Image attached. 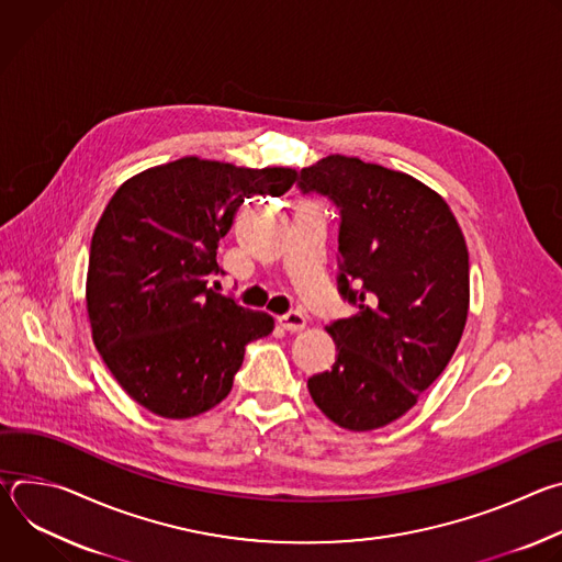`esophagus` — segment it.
Instances as JSON below:
<instances>
[{
    "label": "esophagus",
    "mask_w": 562,
    "mask_h": 562,
    "mask_svg": "<svg viewBox=\"0 0 562 562\" xmlns=\"http://www.w3.org/2000/svg\"><path fill=\"white\" fill-rule=\"evenodd\" d=\"M278 323L289 334H300L306 327V319H304V315L300 311H289L286 315L278 317Z\"/></svg>",
    "instance_id": "obj_1"
}]
</instances>
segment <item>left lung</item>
Here are the masks:
<instances>
[{
  "mask_svg": "<svg viewBox=\"0 0 562 562\" xmlns=\"http://www.w3.org/2000/svg\"><path fill=\"white\" fill-rule=\"evenodd\" d=\"M304 193L340 209V293L358 311L325 327L329 371L308 378L313 403L349 431L405 416L449 364L469 313V251L449 204L420 180L327 155L300 171Z\"/></svg>",
  "mask_w": 562,
  "mask_h": 562,
  "instance_id": "8db88e82",
  "label": "left lung"
}]
</instances>
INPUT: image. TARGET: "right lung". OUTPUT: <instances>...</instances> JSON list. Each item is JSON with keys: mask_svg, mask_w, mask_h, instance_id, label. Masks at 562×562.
<instances>
[{"mask_svg": "<svg viewBox=\"0 0 562 562\" xmlns=\"http://www.w3.org/2000/svg\"><path fill=\"white\" fill-rule=\"evenodd\" d=\"M295 169H247L195 155L128 178L91 243L87 311L93 342L144 409L184 420L220 405L245 347L273 331L265 311L209 286L217 245L251 195H282Z\"/></svg>", "mask_w": 562, "mask_h": 562, "instance_id": "right-lung-1", "label": "right lung"}]
</instances>
